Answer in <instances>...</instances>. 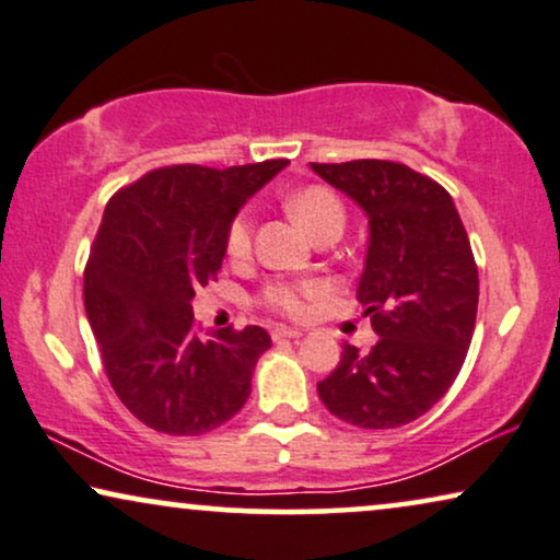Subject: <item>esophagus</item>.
<instances>
[{"mask_svg": "<svg viewBox=\"0 0 560 560\" xmlns=\"http://www.w3.org/2000/svg\"><path fill=\"white\" fill-rule=\"evenodd\" d=\"M302 335H304V330H300V327H287V325L273 327L271 330L273 340H294V338H302Z\"/></svg>", "mask_w": 560, "mask_h": 560, "instance_id": "34e87169", "label": "esophagus"}]
</instances>
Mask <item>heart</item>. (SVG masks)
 I'll return each mask as SVG.
<instances>
[{"label": "heart", "instance_id": "1", "mask_svg": "<svg viewBox=\"0 0 560 560\" xmlns=\"http://www.w3.org/2000/svg\"><path fill=\"white\" fill-rule=\"evenodd\" d=\"M289 212L294 214V220L307 230V233L315 237L319 230L338 228L342 230L346 225V210H342V202L330 189L325 186H304L296 194L289 197ZM250 237H253V220L250 212H237L228 225L225 235V250L233 260H241L250 253ZM323 294V284L312 279H271L260 287L256 302L264 310H271L276 315L284 317H304L307 315L310 304Z\"/></svg>", "mask_w": 560, "mask_h": 560}]
</instances>
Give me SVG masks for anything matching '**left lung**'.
Segmentation results:
<instances>
[{
  "label": "left lung",
  "mask_w": 560,
  "mask_h": 560,
  "mask_svg": "<svg viewBox=\"0 0 560 560\" xmlns=\"http://www.w3.org/2000/svg\"><path fill=\"white\" fill-rule=\"evenodd\" d=\"M369 214L371 241L358 302L378 342H342L335 371L317 384L335 417L389 430L428 412L464 366L479 307V268L451 194L394 161L312 163Z\"/></svg>",
  "instance_id": "1"
}]
</instances>
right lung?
<instances>
[{"mask_svg": "<svg viewBox=\"0 0 560 560\" xmlns=\"http://www.w3.org/2000/svg\"><path fill=\"white\" fill-rule=\"evenodd\" d=\"M287 163L153 168L104 207L84 307L112 389L148 428L202 435L248 399L271 338L258 325L202 335L191 300L218 281L230 220Z\"/></svg>", "mask_w": 560, "mask_h": 560, "instance_id": "1", "label": "right lung"}]
</instances>
